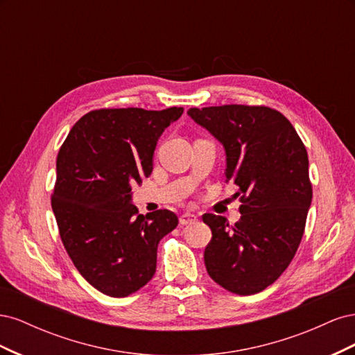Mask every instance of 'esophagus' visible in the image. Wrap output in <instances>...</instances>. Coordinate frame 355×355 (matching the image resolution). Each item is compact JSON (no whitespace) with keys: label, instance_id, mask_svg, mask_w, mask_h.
I'll use <instances>...</instances> for the list:
<instances>
[{"label":"esophagus","instance_id":"esophagus-1","mask_svg":"<svg viewBox=\"0 0 355 355\" xmlns=\"http://www.w3.org/2000/svg\"><path fill=\"white\" fill-rule=\"evenodd\" d=\"M196 220H197V214L189 213V211H187V213H184V214H180V218H179L180 225H189V223L196 222Z\"/></svg>","mask_w":355,"mask_h":355}]
</instances>
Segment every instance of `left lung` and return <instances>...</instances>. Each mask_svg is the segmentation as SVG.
Masks as SVG:
<instances>
[{
	"label": "left lung",
	"instance_id": "1",
	"mask_svg": "<svg viewBox=\"0 0 355 355\" xmlns=\"http://www.w3.org/2000/svg\"><path fill=\"white\" fill-rule=\"evenodd\" d=\"M188 115L223 144L225 182L239 187L241 219L204 213L211 230L204 250L209 275L235 295L271 286L296 254L313 200L308 153L295 127L263 105L191 108Z\"/></svg>",
	"mask_w": 355,
	"mask_h": 355
}]
</instances>
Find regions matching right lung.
I'll list each match as a JSON object with an SVG mask.
<instances>
[{"instance_id": "add662e5", "label": "right lung", "mask_w": 355, "mask_h": 355, "mask_svg": "<svg viewBox=\"0 0 355 355\" xmlns=\"http://www.w3.org/2000/svg\"><path fill=\"white\" fill-rule=\"evenodd\" d=\"M184 108H103L83 115L62 144L51 194L60 240L78 272L99 292L124 297L155 274L159 240L173 211L139 214L132 187L153 171L164 128Z\"/></svg>"}]
</instances>
